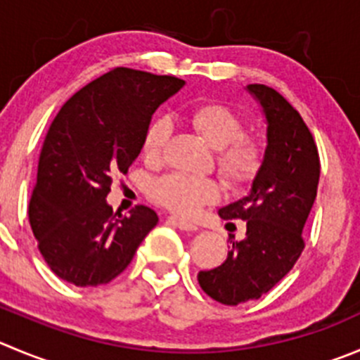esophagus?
I'll return each mask as SVG.
<instances>
[{
    "label": "esophagus",
    "mask_w": 360,
    "mask_h": 360,
    "mask_svg": "<svg viewBox=\"0 0 360 360\" xmlns=\"http://www.w3.org/2000/svg\"><path fill=\"white\" fill-rule=\"evenodd\" d=\"M167 221H169L171 224L176 226V228L184 229V231H196V229H198V226L194 224V222L186 221V219H180V217H167Z\"/></svg>",
    "instance_id": "esophagus-1"
}]
</instances>
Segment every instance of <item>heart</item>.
<instances>
[{
  "label": "heart",
  "mask_w": 360,
  "mask_h": 360,
  "mask_svg": "<svg viewBox=\"0 0 360 360\" xmlns=\"http://www.w3.org/2000/svg\"><path fill=\"white\" fill-rule=\"evenodd\" d=\"M189 120L201 138L217 150V171L229 186H248L258 176L265 152L259 141L244 136V122L233 109L219 102H207L191 109ZM171 129L173 125L167 116H155L146 125L141 141L145 159L157 160L162 155ZM150 196L155 203L169 208L171 212L189 215L203 205L217 200L219 187L210 178L169 173L152 182Z\"/></svg>",
  "instance_id": "b5f03b06"
}]
</instances>
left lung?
<instances>
[{
	"label": "left lung",
	"instance_id": "8db88e82",
	"mask_svg": "<svg viewBox=\"0 0 360 360\" xmlns=\"http://www.w3.org/2000/svg\"><path fill=\"white\" fill-rule=\"evenodd\" d=\"M248 91L265 112V159L248 196L219 210L226 221L248 222V231L224 263L198 274L203 292L226 306L259 299L293 269L320 180L318 148L299 111L265 84H249Z\"/></svg>",
	"mask_w": 360,
	"mask_h": 360
}]
</instances>
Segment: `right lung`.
Masks as SVG:
<instances>
[{"instance_id": "add662e5", "label": "right lung", "mask_w": 360, "mask_h": 360, "mask_svg": "<svg viewBox=\"0 0 360 360\" xmlns=\"http://www.w3.org/2000/svg\"><path fill=\"white\" fill-rule=\"evenodd\" d=\"M186 81L118 67L72 95L51 123L28 207L39 251L60 279L98 286L123 272L159 222L138 205L122 215L105 198L141 152L155 109Z\"/></svg>"}]
</instances>
